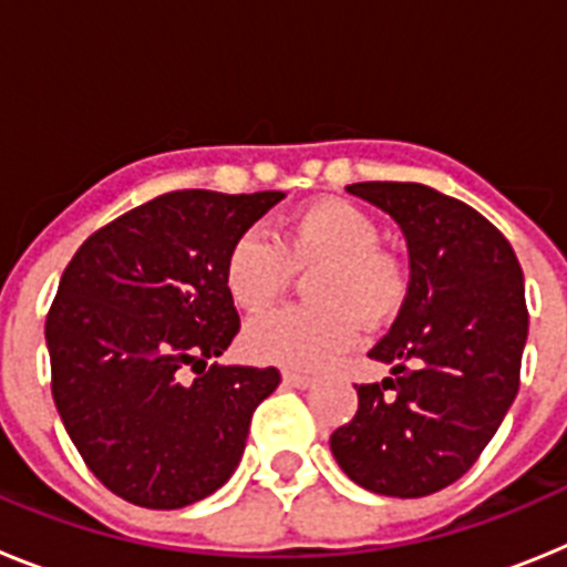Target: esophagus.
Returning a JSON list of instances; mask_svg holds the SVG:
<instances>
[{
  "instance_id": "34e87169",
  "label": "esophagus",
  "mask_w": 567,
  "mask_h": 567,
  "mask_svg": "<svg viewBox=\"0 0 567 567\" xmlns=\"http://www.w3.org/2000/svg\"><path fill=\"white\" fill-rule=\"evenodd\" d=\"M284 383L287 385H295V389H309V385H315V378H309V374H300V372H284Z\"/></svg>"
}]
</instances>
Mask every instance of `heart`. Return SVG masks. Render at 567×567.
<instances>
[{
	"label": "heart",
	"instance_id": "obj_1",
	"mask_svg": "<svg viewBox=\"0 0 567 567\" xmlns=\"http://www.w3.org/2000/svg\"><path fill=\"white\" fill-rule=\"evenodd\" d=\"M315 269V303L284 307L249 320L244 346L255 360L320 369L358 340L360 323H385L405 307L412 278L403 260L380 247L372 215L346 202H315L278 227L275 244L258 229L238 235L224 280L240 309L258 312L284 295L292 272Z\"/></svg>",
	"mask_w": 567,
	"mask_h": 567
}]
</instances>
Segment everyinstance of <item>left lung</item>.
Returning <instances> with one entry per match:
<instances>
[{"label": "left lung", "instance_id": "1", "mask_svg": "<svg viewBox=\"0 0 567 567\" xmlns=\"http://www.w3.org/2000/svg\"><path fill=\"white\" fill-rule=\"evenodd\" d=\"M349 193L398 221L412 289L369 358L392 378L358 389V414L329 437L343 474L383 497L457 483L497 434L519 389L528 309L519 260L488 218L425 184Z\"/></svg>", "mask_w": 567, "mask_h": 567}]
</instances>
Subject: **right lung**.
Instances as JSON below:
<instances>
[{
	"label": "right lung",
	"instance_id": "1",
	"mask_svg": "<svg viewBox=\"0 0 567 567\" xmlns=\"http://www.w3.org/2000/svg\"><path fill=\"white\" fill-rule=\"evenodd\" d=\"M284 193L175 189L84 240L44 323L53 400L87 468L142 508H184L238 468L275 365H209L240 320L224 280L238 235ZM189 364L195 381L183 380Z\"/></svg>",
	"mask_w": 567,
	"mask_h": 567
}]
</instances>
